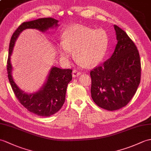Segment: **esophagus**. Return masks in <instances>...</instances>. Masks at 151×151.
<instances>
[{
    "mask_svg": "<svg viewBox=\"0 0 151 151\" xmlns=\"http://www.w3.org/2000/svg\"><path fill=\"white\" fill-rule=\"evenodd\" d=\"M81 74L80 73V72L79 71H78V70H73V77H74V78H75V77H77V76H79Z\"/></svg>",
    "mask_w": 151,
    "mask_h": 151,
    "instance_id": "esophagus-1",
    "label": "esophagus"
}]
</instances>
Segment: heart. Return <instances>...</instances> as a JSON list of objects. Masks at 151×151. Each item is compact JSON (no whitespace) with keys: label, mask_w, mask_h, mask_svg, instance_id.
I'll use <instances>...</instances> for the list:
<instances>
[{"label":"heart","mask_w":151,"mask_h":151,"mask_svg":"<svg viewBox=\"0 0 151 151\" xmlns=\"http://www.w3.org/2000/svg\"><path fill=\"white\" fill-rule=\"evenodd\" d=\"M108 37L103 29L94 30L80 25L66 28L62 34V41L57 44L61 58L68 62L73 56L80 64L91 67L103 59L107 48Z\"/></svg>","instance_id":"heart-1"}]
</instances>
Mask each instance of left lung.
<instances>
[{
	"label": "left lung",
	"instance_id": "left-lung-1",
	"mask_svg": "<svg viewBox=\"0 0 151 151\" xmlns=\"http://www.w3.org/2000/svg\"><path fill=\"white\" fill-rule=\"evenodd\" d=\"M117 44L111 57L92 70L91 97L104 109L115 111L125 106L136 92L141 77L139 52L127 34L114 25Z\"/></svg>",
	"mask_w": 151,
	"mask_h": 151
}]
</instances>
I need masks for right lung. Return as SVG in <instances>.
I'll list each match as a JSON object with an SVG mask.
<instances>
[{
	"mask_svg": "<svg viewBox=\"0 0 151 151\" xmlns=\"http://www.w3.org/2000/svg\"><path fill=\"white\" fill-rule=\"evenodd\" d=\"M58 20L52 18L38 19L24 22L13 33L9 43L7 70L13 92L24 107L31 113L40 116H50L60 109L65 101L68 84L72 80V70L53 66L41 88L36 92L27 93L19 88L14 81L11 56L17 38L24 30L35 29L45 33L48 29L58 27Z\"/></svg>",
	"mask_w": 151,
	"mask_h": 151,
	"instance_id": "1",
	"label": "right lung"
}]
</instances>
